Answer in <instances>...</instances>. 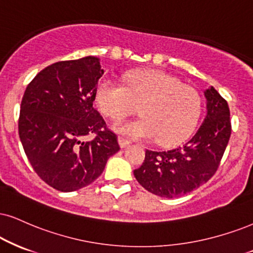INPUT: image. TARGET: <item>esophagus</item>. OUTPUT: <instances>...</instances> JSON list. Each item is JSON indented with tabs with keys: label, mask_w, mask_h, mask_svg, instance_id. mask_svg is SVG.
I'll return each mask as SVG.
<instances>
[{
	"label": "esophagus",
	"mask_w": 253,
	"mask_h": 253,
	"mask_svg": "<svg viewBox=\"0 0 253 253\" xmlns=\"http://www.w3.org/2000/svg\"><path fill=\"white\" fill-rule=\"evenodd\" d=\"M118 143H120L121 148H126L127 145L130 144V141H127L126 138H124V137H118Z\"/></svg>",
	"instance_id": "34e87169"
}]
</instances>
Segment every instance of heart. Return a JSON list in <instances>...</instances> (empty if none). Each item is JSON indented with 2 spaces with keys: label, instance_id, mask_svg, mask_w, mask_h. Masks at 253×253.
<instances>
[{
  "label": "heart",
  "instance_id": "obj_1",
  "mask_svg": "<svg viewBox=\"0 0 253 253\" xmlns=\"http://www.w3.org/2000/svg\"><path fill=\"white\" fill-rule=\"evenodd\" d=\"M123 81L122 85L111 79H102L95 90L99 110L115 121L131 115L139 105L143 117L116 123V131L133 138H158L162 145H174L195 129L202 101L192 86L154 70L130 71Z\"/></svg>",
  "mask_w": 253,
  "mask_h": 253
}]
</instances>
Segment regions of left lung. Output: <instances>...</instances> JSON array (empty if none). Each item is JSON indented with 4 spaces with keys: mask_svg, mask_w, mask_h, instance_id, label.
Wrapping results in <instances>:
<instances>
[{
    "mask_svg": "<svg viewBox=\"0 0 253 253\" xmlns=\"http://www.w3.org/2000/svg\"><path fill=\"white\" fill-rule=\"evenodd\" d=\"M204 96L207 116L192 138L172 150H146L141 168L133 171L149 192L179 197L207 183L217 171L231 136L230 109L213 86L205 90Z\"/></svg>",
    "mask_w": 253,
    "mask_h": 253,
    "instance_id": "left-lung-1",
    "label": "left lung"
}]
</instances>
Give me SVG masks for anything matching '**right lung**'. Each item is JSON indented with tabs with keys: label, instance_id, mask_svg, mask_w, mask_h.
Segmentation results:
<instances>
[{
	"label": "right lung",
	"instance_id": "add662e5",
	"mask_svg": "<svg viewBox=\"0 0 253 253\" xmlns=\"http://www.w3.org/2000/svg\"><path fill=\"white\" fill-rule=\"evenodd\" d=\"M103 74L95 56L56 62L40 71L24 91L18 118L21 143L40 178L58 191L91 184L120 150L116 133L93 108ZM90 133L95 138L86 141Z\"/></svg>",
	"mask_w": 253,
	"mask_h": 253
}]
</instances>
